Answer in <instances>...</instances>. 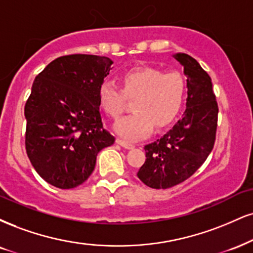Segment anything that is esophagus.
<instances>
[{
	"label": "esophagus",
	"instance_id": "esophagus-1",
	"mask_svg": "<svg viewBox=\"0 0 253 253\" xmlns=\"http://www.w3.org/2000/svg\"><path fill=\"white\" fill-rule=\"evenodd\" d=\"M117 144H119L120 146H123L124 148H126V150H132L134 146H133L130 142H127V141H124V140L121 139H117Z\"/></svg>",
	"mask_w": 253,
	"mask_h": 253
}]
</instances>
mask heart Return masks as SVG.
Returning a JSON list of instances; mask_svg holds the SVG:
<instances>
[{
	"label": "heart",
	"instance_id": "heart-1",
	"mask_svg": "<svg viewBox=\"0 0 253 253\" xmlns=\"http://www.w3.org/2000/svg\"><path fill=\"white\" fill-rule=\"evenodd\" d=\"M124 90L113 81L99 88V101L109 117L117 119L126 108V96L136 99L134 113L115 123L114 130L127 140H138L169 124L180 109L186 92V82L179 72H167L151 67H139L125 73Z\"/></svg>",
	"mask_w": 253,
	"mask_h": 253
}]
</instances>
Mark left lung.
<instances>
[{"mask_svg": "<svg viewBox=\"0 0 253 253\" xmlns=\"http://www.w3.org/2000/svg\"><path fill=\"white\" fill-rule=\"evenodd\" d=\"M173 57L187 78L186 109L169 132L145 146L146 161L136 174L157 190L190 178L211 153L217 130L218 105L210 75L187 54L176 53Z\"/></svg>", "mask_w": 253, "mask_h": 253, "instance_id": "8db88e82", "label": "left lung"}]
</instances>
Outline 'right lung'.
<instances>
[{"mask_svg": "<svg viewBox=\"0 0 253 253\" xmlns=\"http://www.w3.org/2000/svg\"><path fill=\"white\" fill-rule=\"evenodd\" d=\"M113 63L109 57H57L35 78L24 106L26 151L35 171L57 188L89 178L96 156L115 138L102 126L99 88Z\"/></svg>", "mask_w": 253, "mask_h": 253, "instance_id": "1", "label": "right lung"}]
</instances>
